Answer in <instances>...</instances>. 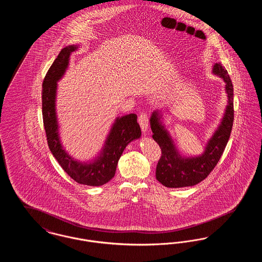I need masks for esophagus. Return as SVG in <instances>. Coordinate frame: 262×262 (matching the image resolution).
<instances>
[{"label":"esophagus","mask_w":262,"mask_h":262,"mask_svg":"<svg viewBox=\"0 0 262 262\" xmlns=\"http://www.w3.org/2000/svg\"><path fill=\"white\" fill-rule=\"evenodd\" d=\"M138 123H139V125H140V127H141L142 133L145 135V134L147 133V129H148V124H149L147 114H145V113H141V114L138 116Z\"/></svg>","instance_id":"obj_1"}]
</instances>
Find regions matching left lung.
<instances>
[{
  "label": "left lung",
  "instance_id": "left-lung-1",
  "mask_svg": "<svg viewBox=\"0 0 262 262\" xmlns=\"http://www.w3.org/2000/svg\"><path fill=\"white\" fill-rule=\"evenodd\" d=\"M213 74L224 79L228 105L221 124L206 144L204 152L196 157H182L174 146L172 137L160 121V111H154L150 118L153 139L159 144L162 155L156 166V179L167 187H191L203 181L220 160L228 143L234 122V89L224 67L217 62Z\"/></svg>",
  "mask_w": 262,
  "mask_h": 262
}]
</instances>
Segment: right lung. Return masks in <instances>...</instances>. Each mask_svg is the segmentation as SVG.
<instances>
[{"instance_id": "1", "label": "right lung", "mask_w": 262, "mask_h": 262, "mask_svg": "<svg viewBox=\"0 0 262 262\" xmlns=\"http://www.w3.org/2000/svg\"><path fill=\"white\" fill-rule=\"evenodd\" d=\"M77 48V45H70L62 49L43 80V123L48 146L64 172L78 184L98 187L108 183L114 178L118 161L125 146L130 141L139 138L141 130L137 124L136 114L117 118L99 156L90 163H81L75 160L62 148L56 115L57 81L62 78L69 66L71 54Z\"/></svg>"}]
</instances>
